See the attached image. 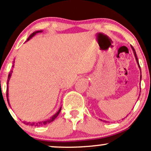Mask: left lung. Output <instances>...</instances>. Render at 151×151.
<instances>
[{
  "mask_svg": "<svg viewBox=\"0 0 151 151\" xmlns=\"http://www.w3.org/2000/svg\"><path fill=\"white\" fill-rule=\"evenodd\" d=\"M131 48H132V50H133V54H134V55H135V58H136V60L137 64H138V67H139V68L141 69V67H140V65H139V63H138V58H137V56H136V51H135L134 48L133 47V46H132V45H131Z\"/></svg>",
  "mask_w": 151,
  "mask_h": 151,
  "instance_id": "left-lung-1",
  "label": "left lung"
}]
</instances>
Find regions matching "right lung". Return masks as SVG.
<instances>
[{
	"label": "right lung",
	"mask_w": 151,
	"mask_h": 151,
	"mask_svg": "<svg viewBox=\"0 0 151 151\" xmlns=\"http://www.w3.org/2000/svg\"><path fill=\"white\" fill-rule=\"evenodd\" d=\"M42 32V30H38V31H35V32H32V34L30 35V36H29V37L27 38V40H26V42L27 41H28L30 39V38H32L33 36L35 35V34L38 33V32ZM13 67H14V65H13ZM13 73V70H11L9 74H8V81H7V89H6V96H7V101H8V104H9V100H8V82H9V80H10V78L11 77V74ZM61 109L62 107H60V109H59V111L58 112H57L56 114H55V115L52 116L51 118H50V119H47V120L46 121H40V122H37V123H30V122H25L24 121V124H25V125H30V126H44V125H46V124H49V123H51L52 121H53L55 120V119H56L57 117H58V116L59 115V114L60 113V111H61Z\"/></svg>",
	"instance_id": "1"
}]
</instances>
